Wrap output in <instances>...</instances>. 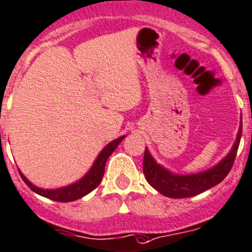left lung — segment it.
<instances>
[{
	"label": "left lung",
	"instance_id": "1",
	"mask_svg": "<svg viewBox=\"0 0 252 252\" xmlns=\"http://www.w3.org/2000/svg\"><path fill=\"white\" fill-rule=\"evenodd\" d=\"M240 118L238 134L235 143L231 146L230 151L224 158H221L217 165L206 171L189 175H180L173 173L168 168L156 162L155 158L150 154L148 148H145L143 160V171L146 181L153 186L156 191L170 198H187L193 197L209 188L220 183L228 176L233 167L239 144H240L241 133H243V122Z\"/></svg>",
	"mask_w": 252,
	"mask_h": 252
}]
</instances>
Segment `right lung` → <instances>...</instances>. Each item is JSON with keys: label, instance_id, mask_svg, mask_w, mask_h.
<instances>
[{"label": "right lung", "instance_id": "right-lung-1", "mask_svg": "<svg viewBox=\"0 0 252 252\" xmlns=\"http://www.w3.org/2000/svg\"><path fill=\"white\" fill-rule=\"evenodd\" d=\"M124 138H126V135L119 136L118 139L107 144V145L102 149L101 153L98 154L97 158L94 160V165H92L91 168L87 171L86 175L82 178H80L79 181H76V182L65 186V187L53 188V189H48V188H46V189H44V188L36 187L35 185H33V183L21 172V170H19V175H21L22 180L26 182V185L31 188L32 191L35 192L39 196H43L45 197V198L53 199V201L56 202L76 201V199L82 198L84 196L89 194L90 192L94 191V188L101 183L107 160H108L109 156L113 154V151L116 150L117 146L122 143V140H123Z\"/></svg>", "mask_w": 252, "mask_h": 252}]
</instances>
